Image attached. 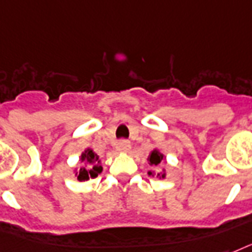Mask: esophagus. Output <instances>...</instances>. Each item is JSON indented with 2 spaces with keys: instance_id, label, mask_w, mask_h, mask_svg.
<instances>
[{
  "instance_id": "1",
  "label": "esophagus",
  "mask_w": 252,
  "mask_h": 252,
  "mask_svg": "<svg viewBox=\"0 0 252 252\" xmlns=\"http://www.w3.org/2000/svg\"><path fill=\"white\" fill-rule=\"evenodd\" d=\"M117 150H118L120 153H128V151L131 150V144H130V142H127V140H121V142H118V144H117Z\"/></svg>"
}]
</instances>
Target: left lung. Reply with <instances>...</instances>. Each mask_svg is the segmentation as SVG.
<instances>
[{
	"instance_id": "8db88e82",
	"label": "left lung",
	"mask_w": 252,
	"mask_h": 252,
	"mask_svg": "<svg viewBox=\"0 0 252 252\" xmlns=\"http://www.w3.org/2000/svg\"><path fill=\"white\" fill-rule=\"evenodd\" d=\"M164 160H165L164 154H161L158 148H154L153 151L150 153V155H148L147 161H148V165L155 169H150V171L147 172L148 176H153V177L157 176L159 177V179H164L165 175H167V173H165V169L161 168V171L159 169L160 164Z\"/></svg>"
}]
</instances>
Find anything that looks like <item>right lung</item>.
Segmentation results:
<instances>
[{
  "instance_id": "right-lung-1",
  "label": "right lung",
  "mask_w": 252,
  "mask_h": 252,
  "mask_svg": "<svg viewBox=\"0 0 252 252\" xmlns=\"http://www.w3.org/2000/svg\"><path fill=\"white\" fill-rule=\"evenodd\" d=\"M80 161L83 163V167L73 168V173L79 181H88L89 179H94L98 176V173L102 172L101 160L92 148L88 147L84 150L80 157Z\"/></svg>"
}]
</instances>
